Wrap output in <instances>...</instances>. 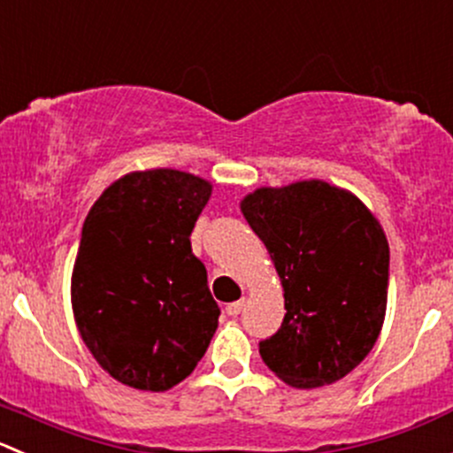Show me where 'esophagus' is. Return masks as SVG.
Segmentation results:
<instances>
[{"mask_svg":"<svg viewBox=\"0 0 453 453\" xmlns=\"http://www.w3.org/2000/svg\"><path fill=\"white\" fill-rule=\"evenodd\" d=\"M243 307H245V301H243V298H241V301L226 305V311H227V316H232V319H234V316H239L241 311H243Z\"/></svg>","mask_w":453,"mask_h":453,"instance_id":"34e87169","label":"esophagus"}]
</instances>
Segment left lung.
I'll return each mask as SVG.
<instances>
[{"instance_id": "obj_1", "label": "left lung", "mask_w": 453, "mask_h": 453, "mask_svg": "<svg viewBox=\"0 0 453 453\" xmlns=\"http://www.w3.org/2000/svg\"><path fill=\"white\" fill-rule=\"evenodd\" d=\"M241 212L265 243L285 319L258 343L263 363L292 388L336 383L374 348L383 327L389 245L374 214L325 181L258 188Z\"/></svg>"}]
</instances>
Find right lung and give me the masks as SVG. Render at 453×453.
Returning a JSON list of instances; mask_svg holds the SVG:
<instances>
[{"instance_id":"add662e5","label":"right lung","mask_w":453,"mask_h":453,"mask_svg":"<svg viewBox=\"0 0 453 453\" xmlns=\"http://www.w3.org/2000/svg\"><path fill=\"white\" fill-rule=\"evenodd\" d=\"M212 186L159 168L115 181L88 212L73 272V311L101 367L165 392L192 374L219 323L190 234Z\"/></svg>"}]
</instances>
